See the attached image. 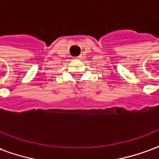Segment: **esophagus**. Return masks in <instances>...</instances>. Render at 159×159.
Instances as JSON below:
<instances>
[{
    "mask_svg": "<svg viewBox=\"0 0 159 159\" xmlns=\"http://www.w3.org/2000/svg\"><path fill=\"white\" fill-rule=\"evenodd\" d=\"M81 57H81V56H79V57H75V59H76V60H80V59H81Z\"/></svg>",
    "mask_w": 159,
    "mask_h": 159,
    "instance_id": "34e87169",
    "label": "esophagus"
}]
</instances>
